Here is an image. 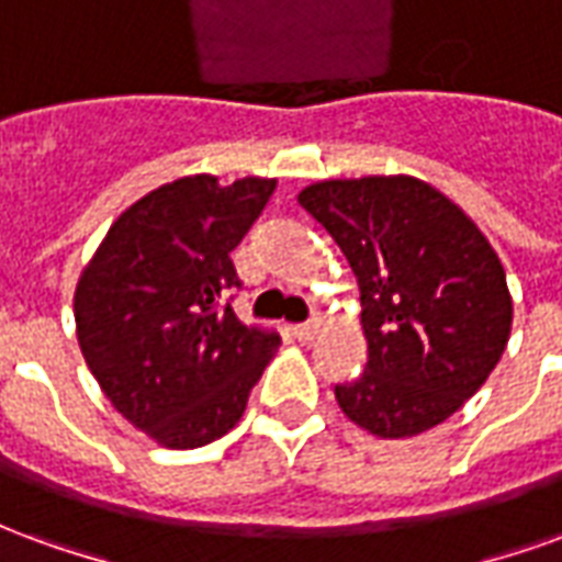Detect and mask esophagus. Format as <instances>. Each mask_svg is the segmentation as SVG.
<instances>
[{"label":"esophagus","mask_w":562,"mask_h":562,"mask_svg":"<svg viewBox=\"0 0 562 562\" xmlns=\"http://www.w3.org/2000/svg\"><path fill=\"white\" fill-rule=\"evenodd\" d=\"M318 328H322V322H318V318H313V322H304V325H294V337H297L301 342H310L318 334Z\"/></svg>","instance_id":"esophagus-1"}]
</instances>
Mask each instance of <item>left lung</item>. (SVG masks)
<instances>
[{
	"instance_id": "left-lung-1",
	"label": "left lung",
	"mask_w": 562,
	"mask_h": 562,
	"mask_svg": "<svg viewBox=\"0 0 562 562\" xmlns=\"http://www.w3.org/2000/svg\"><path fill=\"white\" fill-rule=\"evenodd\" d=\"M361 289L367 364L334 385L382 439L442 424L482 389L512 330L506 270L475 222L415 177L325 180L297 195Z\"/></svg>"
}]
</instances>
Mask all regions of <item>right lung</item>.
<instances>
[{
    "mask_svg": "<svg viewBox=\"0 0 562 562\" xmlns=\"http://www.w3.org/2000/svg\"><path fill=\"white\" fill-rule=\"evenodd\" d=\"M277 180L210 173L132 204L75 294L80 352L116 413L159 446L198 448L240 422L280 337L234 316L232 252Z\"/></svg>",
    "mask_w": 562,
    "mask_h": 562,
    "instance_id": "right-lung-1",
    "label": "right lung"
}]
</instances>
